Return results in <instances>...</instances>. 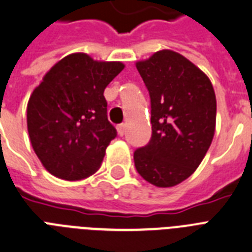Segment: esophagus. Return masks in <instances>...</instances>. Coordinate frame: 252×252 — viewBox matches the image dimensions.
<instances>
[{"label":"esophagus","instance_id":"obj_1","mask_svg":"<svg viewBox=\"0 0 252 252\" xmlns=\"http://www.w3.org/2000/svg\"><path fill=\"white\" fill-rule=\"evenodd\" d=\"M125 128H126L125 124H121V125H118V126H117V132H118V135H120V136H124Z\"/></svg>","mask_w":252,"mask_h":252}]
</instances>
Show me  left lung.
Wrapping results in <instances>:
<instances>
[{
    "label": "left lung",
    "instance_id": "obj_1",
    "mask_svg": "<svg viewBox=\"0 0 252 252\" xmlns=\"http://www.w3.org/2000/svg\"><path fill=\"white\" fill-rule=\"evenodd\" d=\"M136 68L149 90L152 139L134 153L139 175L173 188L200 165L214 137L217 99L209 77L180 53L162 49Z\"/></svg>",
    "mask_w": 252,
    "mask_h": 252
}]
</instances>
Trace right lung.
I'll return each mask as SVG.
<instances>
[{
  "instance_id": "1",
  "label": "right lung",
  "mask_w": 252,
  "mask_h": 252,
  "mask_svg": "<svg viewBox=\"0 0 252 252\" xmlns=\"http://www.w3.org/2000/svg\"><path fill=\"white\" fill-rule=\"evenodd\" d=\"M124 67L122 62L71 53L53 64L33 90L27 107L28 132L51 175L79 181L98 171L117 135L107 118L103 93Z\"/></svg>"
}]
</instances>
